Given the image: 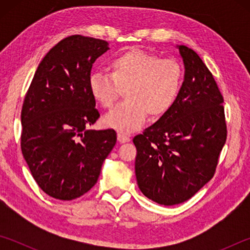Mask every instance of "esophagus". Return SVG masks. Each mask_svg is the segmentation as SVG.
<instances>
[{
  "mask_svg": "<svg viewBox=\"0 0 250 250\" xmlns=\"http://www.w3.org/2000/svg\"><path fill=\"white\" fill-rule=\"evenodd\" d=\"M118 140H119L120 143H125V142H129L130 141V137L122 132H118Z\"/></svg>",
  "mask_w": 250,
  "mask_h": 250,
  "instance_id": "obj_1",
  "label": "esophagus"
}]
</instances>
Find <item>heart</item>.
<instances>
[{"label":"heart","instance_id":"b5f03b06","mask_svg":"<svg viewBox=\"0 0 250 250\" xmlns=\"http://www.w3.org/2000/svg\"><path fill=\"white\" fill-rule=\"evenodd\" d=\"M183 83V69L174 59L132 48L109 62V73L92 71L88 79L90 95L101 107L111 108L122 90L126 101L104 116V122L119 131H133L147 115L158 119L176 103Z\"/></svg>","mask_w":250,"mask_h":250}]
</instances>
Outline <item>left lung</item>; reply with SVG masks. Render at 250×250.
Masks as SVG:
<instances>
[{
	"mask_svg": "<svg viewBox=\"0 0 250 250\" xmlns=\"http://www.w3.org/2000/svg\"><path fill=\"white\" fill-rule=\"evenodd\" d=\"M177 48L185 68L179 98L133 138L139 188L166 206L189 200L214 176L227 137L224 99L213 75L193 49Z\"/></svg>",
	"mask_w": 250,
	"mask_h": 250,
	"instance_id": "obj_1",
	"label": "left lung"
}]
</instances>
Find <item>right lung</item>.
<instances>
[{
  "mask_svg": "<svg viewBox=\"0 0 250 250\" xmlns=\"http://www.w3.org/2000/svg\"><path fill=\"white\" fill-rule=\"evenodd\" d=\"M105 41L73 35L46 54L25 96L21 147L34 180L56 200L80 197L94 186L115 146V130H89L100 117L88 87Z\"/></svg>",
  "mask_w": 250,
  "mask_h": 250,
  "instance_id": "obj_1",
  "label": "right lung"
}]
</instances>
